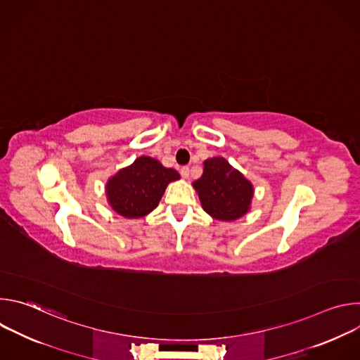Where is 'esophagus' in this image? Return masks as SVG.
Here are the masks:
<instances>
[{
  "label": "esophagus",
  "mask_w": 360,
  "mask_h": 360,
  "mask_svg": "<svg viewBox=\"0 0 360 360\" xmlns=\"http://www.w3.org/2000/svg\"><path fill=\"white\" fill-rule=\"evenodd\" d=\"M181 175H182V178L188 179L189 178V168L188 167H182L181 168Z\"/></svg>",
  "instance_id": "obj_1"
}]
</instances>
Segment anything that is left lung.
Returning a JSON list of instances; mask_svg holds the SVG:
<instances>
[{
  "label": "left lung",
  "instance_id": "1",
  "mask_svg": "<svg viewBox=\"0 0 360 360\" xmlns=\"http://www.w3.org/2000/svg\"><path fill=\"white\" fill-rule=\"evenodd\" d=\"M192 186L203 211L214 219L231 222L250 211L255 193L252 182L222 157L203 161V174Z\"/></svg>",
  "mask_w": 360,
  "mask_h": 360
}]
</instances>
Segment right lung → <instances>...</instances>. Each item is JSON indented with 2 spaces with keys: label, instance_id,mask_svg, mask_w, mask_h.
Returning a JSON list of instances; mask_svg holds the SVG:
<instances>
[{
  "label": "right lung",
  "instance_id": "add662e5",
  "mask_svg": "<svg viewBox=\"0 0 360 360\" xmlns=\"http://www.w3.org/2000/svg\"><path fill=\"white\" fill-rule=\"evenodd\" d=\"M179 178L174 168L142 155L107 181V202L114 212L127 219L142 218L158 207L168 184Z\"/></svg>",
  "mask_w": 360,
  "mask_h": 360
}]
</instances>
